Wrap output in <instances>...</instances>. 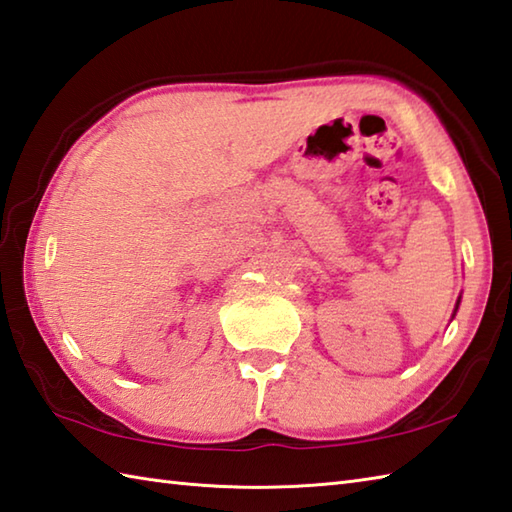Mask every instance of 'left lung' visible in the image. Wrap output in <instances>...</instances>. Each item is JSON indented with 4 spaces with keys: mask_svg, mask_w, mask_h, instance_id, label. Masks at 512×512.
<instances>
[{
    "mask_svg": "<svg viewBox=\"0 0 512 512\" xmlns=\"http://www.w3.org/2000/svg\"><path fill=\"white\" fill-rule=\"evenodd\" d=\"M457 309H460V298H457V302H455V309H453V316H451V318H455V314H457Z\"/></svg>",
    "mask_w": 512,
    "mask_h": 512,
    "instance_id": "8db88e82",
    "label": "left lung"
}]
</instances>
